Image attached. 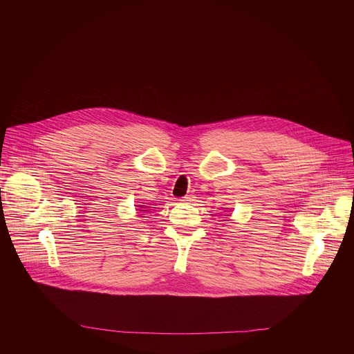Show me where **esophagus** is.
<instances>
[{
    "mask_svg": "<svg viewBox=\"0 0 354 354\" xmlns=\"http://www.w3.org/2000/svg\"><path fill=\"white\" fill-rule=\"evenodd\" d=\"M193 200H194V196H193V194H187V196H185V197L180 198L182 203H190V201H193Z\"/></svg>",
    "mask_w": 354,
    "mask_h": 354,
    "instance_id": "obj_1",
    "label": "esophagus"
}]
</instances>
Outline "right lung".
<instances>
[{"mask_svg": "<svg viewBox=\"0 0 354 354\" xmlns=\"http://www.w3.org/2000/svg\"><path fill=\"white\" fill-rule=\"evenodd\" d=\"M137 212L138 213H147L148 210H151V209H148V206H144V205H137Z\"/></svg>", "mask_w": 354, "mask_h": 354, "instance_id": "right-lung-1", "label": "right lung"}]
</instances>
